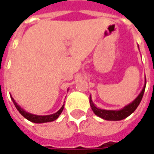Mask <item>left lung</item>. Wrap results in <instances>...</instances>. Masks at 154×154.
I'll return each instance as SVG.
<instances>
[{"label": "left lung", "mask_w": 154, "mask_h": 154, "mask_svg": "<svg viewBox=\"0 0 154 154\" xmlns=\"http://www.w3.org/2000/svg\"><path fill=\"white\" fill-rule=\"evenodd\" d=\"M146 87V80L144 87L143 88L142 91L139 93L138 97H136L135 100H134L130 104L127 105L126 106H125L123 109L119 110H103V109H100L97 108L94 103L91 100V97H90V105L91 107V110H93V112L95 115H97V116H99L100 118H102L106 120H121V119H125L126 117H128L130 116L131 114L137 109V107L139 106L140 101L142 100L143 96Z\"/></svg>", "instance_id": "1"}]
</instances>
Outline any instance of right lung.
<instances>
[{"instance_id": "obj_1", "label": "right lung", "mask_w": 154, "mask_h": 154, "mask_svg": "<svg viewBox=\"0 0 154 154\" xmlns=\"http://www.w3.org/2000/svg\"><path fill=\"white\" fill-rule=\"evenodd\" d=\"M11 100L13 101V103L15 105V106L16 107V109L19 110V112L21 114L22 116L25 117V119H27L29 121L34 123H37V124H41V123H47L54 121L55 119H57L58 118V116H60L62 111L63 110L64 105L61 107V109L56 113L53 114V115H48V116H36V115H33V114L26 112L25 110H23L21 107L19 106L18 104L15 102V100L11 97Z\"/></svg>"}]
</instances>
